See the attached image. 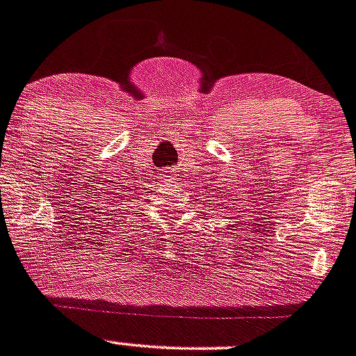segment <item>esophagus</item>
<instances>
[{"instance_id": "1", "label": "esophagus", "mask_w": 356, "mask_h": 356, "mask_svg": "<svg viewBox=\"0 0 356 356\" xmlns=\"http://www.w3.org/2000/svg\"><path fill=\"white\" fill-rule=\"evenodd\" d=\"M164 181H168V184H172V180H175V175H172V171H164Z\"/></svg>"}]
</instances>
